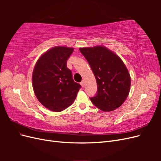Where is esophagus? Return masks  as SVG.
Returning a JSON list of instances; mask_svg holds the SVG:
<instances>
[{"mask_svg":"<svg viewBox=\"0 0 161 161\" xmlns=\"http://www.w3.org/2000/svg\"><path fill=\"white\" fill-rule=\"evenodd\" d=\"M80 85H81V86L82 87H84V86H85V81L84 80H82L81 82H80Z\"/></svg>","mask_w":161,"mask_h":161,"instance_id":"obj_1","label":"esophagus"}]
</instances>
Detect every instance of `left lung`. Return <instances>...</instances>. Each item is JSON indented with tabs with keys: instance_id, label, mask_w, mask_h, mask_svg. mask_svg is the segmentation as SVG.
<instances>
[{
	"instance_id": "obj_1",
	"label": "left lung",
	"mask_w": 161,
	"mask_h": 161,
	"mask_svg": "<svg viewBox=\"0 0 161 161\" xmlns=\"http://www.w3.org/2000/svg\"><path fill=\"white\" fill-rule=\"evenodd\" d=\"M95 76L97 92L90 97L97 108L111 111L123 104L128 96L130 76L120 58L103 46L80 48Z\"/></svg>"
}]
</instances>
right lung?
Wrapping results in <instances>:
<instances>
[{
  "label": "right lung",
  "mask_w": 161,
  "mask_h": 161,
  "mask_svg": "<svg viewBox=\"0 0 161 161\" xmlns=\"http://www.w3.org/2000/svg\"><path fill=\"white\" fill-rule=\"evenodd\" d=\"M74 49L58 46L39 58L34 67L32 82L37 99L47 109L59 112L75 100L81 85L75 82L66 63Z\"/></svg>",
  "instance_id": "add662e5"
}]
</instances>
